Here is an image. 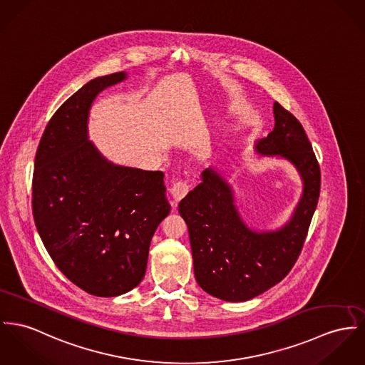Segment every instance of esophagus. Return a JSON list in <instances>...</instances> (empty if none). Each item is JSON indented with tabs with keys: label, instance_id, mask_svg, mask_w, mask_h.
Instances as JSON below:
<instances>
[{
	"label": "esophagus",
	"instance_id": "obj_1",
	"mask_svg": "<svg viewBox=\"0 0 365 365\" xmlns=\"http://www.w3.org/2000/svg\"><path fill=\"white\" fill-rule=\"evenodd\" d=\"M190 190V185L187 183V180H183V179H178L172 187H170V195L173 197L175 202L180 201L183 197L186 196Z\"/></svg>",
	"mask_w": 365,
	"mask_h": 365
}]
</instances>
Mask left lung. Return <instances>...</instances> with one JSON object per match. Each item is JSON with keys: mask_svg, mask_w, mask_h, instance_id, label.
Wrapping results in <instances>:
<instances>
[{"mask_svg": "<svg viewBox=\"0 0 365 365\" xmlns=\"http://www.w3.org/2000/svg\"><path fill=\"white\" fill-rule=\"evenodd\" d=\"M274 115V130L257 141L255 150L286 158L303 179V196L287 224L275 232L247 227L230 186L211 168L201 173V183L179 202V214L189 229L197 283L225 302L250 300L290 272L319 198V164L302 123L277 101Z\"/></svg>", "mask_w": 365, "mask_h": 365, "instance_id": "obj_1", "label": "left lung"}]
</instances>
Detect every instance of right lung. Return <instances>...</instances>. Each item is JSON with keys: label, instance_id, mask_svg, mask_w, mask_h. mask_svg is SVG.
Returning <instances> with one entry per match:
<instances>
[{"label": "right lung", "instance_id": "obj_1", "mask_svg": "<svg viewBox=\"0 0 365 365\" xmlns=\"http://www.w3.org/2000/svg\"><path fill=\"white\" fill-rule=\"evenodd\" d=\"M125 78H96L71 96L50 119L34 160L38 235L59 271L98 297L140 283L151 237L170 211L161 170L115 165L87 140L93 100Z\"/></svg>", "mask_w": 365, "mask_h": 365}]
</instances>
